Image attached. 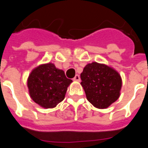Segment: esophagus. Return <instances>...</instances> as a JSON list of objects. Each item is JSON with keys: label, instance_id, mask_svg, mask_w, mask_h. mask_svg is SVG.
Returning a JSON list of instances; mask_svg holds the SVG:
<instances>
[{"label": "esophagus", "instance_id": "esophagus-1", "mask_svg": "<svg viewBox=\"0 0 148 148\" xmlns=\"http://www.w3.org/2000/svg\"><path fill=\"white\" fill-rule=\"evenodd\" d=\"M73 81H75V82H80V76H79V75H75V77L73 78Z\"/></svg>", "mask_w": 148, "mask_h": 148}]
</instances>
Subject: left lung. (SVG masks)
Segmentation results:
<instances>
[{"instance_id": "obj_1", "label": "left lung", "mask_w": 148, "mask_h": 148, "mask_svg": "<svg viewBox=\"0 0 148 148\" xmlns=\"http://www.w3.org/2000/svg\"><path fill=\"white\" fill-rule=\"evenodd\" d=\"M81 84L87 100L99 109H105L120 96L122 81L113 68L97 62L88 64L81 73Z\"/></svg>"}]
</instances>
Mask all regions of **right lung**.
<instances>
[{"mask_svg":"<svg viewBox=\"0 0 148 148\" xmlns=\"http://www.w3.org/2000/svg\"><path fill=\"white\" fill-rule=\"evenodd\" d=\"M72 82L63 70L48 63L39 65L31 72L27 87L31 99L40 107L48 109L55 108L64 99L67 87Z\"/></svg>","mask_w":148,"mask_h":148,"instance_id":"add662e5","label":"right lung"}]
</instances>
